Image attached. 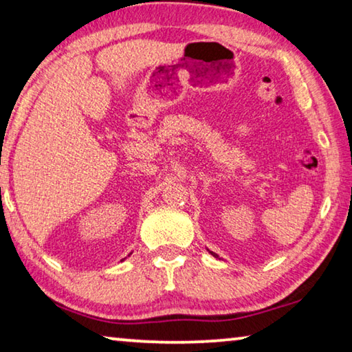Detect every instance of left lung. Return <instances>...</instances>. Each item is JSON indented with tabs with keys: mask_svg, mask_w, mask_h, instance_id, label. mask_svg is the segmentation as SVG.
I'll return each instance as SVG.
<instances>
[{
	"mask_svg": "<svg viewBox=\"0 0 352 352\" xmlns=\"http://www.w3.org/2000/svg\"><path fill=\"white\" fill-rule=\"evenodd\" d=\"M208 252H210L211 255H213V256H216V258H217V254H214V252H211V250H208Z\"/></svg>",
	"mask_w": 352,
	"mask_h": 352,
	"instance_id": "obj_1",
	"label": "left lung"
}]
</instances>
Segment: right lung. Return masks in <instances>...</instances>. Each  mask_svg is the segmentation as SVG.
I'll list each match as a JSON object with an SVG mask.
<instances>
[{
	"instance_id": "right-lung-1",
	"label": "right lung",
	"mask_w": 352,
	"mask_h": 352,
	"mask_svg": "<svg viewBox=\"0 0 352 352\" xmlns=\"http://www.w3.org/2000/svg\"><path fill=\"white\" fill-rule=\"evenodd\" d=\"M128 256H130V255H128ZM124 260H125V258H124Z\"/></svg>"
}]
</instances>
